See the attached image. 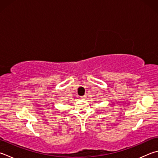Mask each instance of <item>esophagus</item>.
Instances as JSON below:
<instances>
[{
  "label": "esophagus",
  "mask_w": 158,
  "mask_h": 158,
  "mask_svg": "<svg viewBox=\"0 0 158 158\" xmlns=\"http://www.w3.org/2000/svg\"><path fill=\"white\" fill-rule=\"evenodd\" d=\"M86 98H87V96H86V95L82 96V97H81V99H85Z\"/></svg>",
  "instance_id": "esophagus-1"
}]
</instances>
